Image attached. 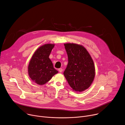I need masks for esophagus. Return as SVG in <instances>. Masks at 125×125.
Returning a JSON list of instances; mask_svg holds the SVG:
<instances>
[{
	"label": "esophagus",
	"mask_w": 125,
	"mask_h": 125,
	"mask_svg": "<svg viewBox=\"0 0 125 125\" xmlns=\"http://www.w3.org/2000/svg\"><path fill=\"white\" fill-rule=\"evenodd\" d=\"M58 71H59V72H62L63 70H62V68H59V69H58Z\"/></svg>",
	"instance_id": "obj_1"
}]
</instances>
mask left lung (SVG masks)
<instances>
[{
  "mask_svg": "<svg viewBox=\"0 0 125 125\" xmlns=\"http://www.w3.org/2000/svg\"><path fill=\"white\" fill-rule=\"evenodd\" d=\"M64 46L68 63L64 75L74 91H84L90 86L94 78L93 60L82 45L69 43L64 44Z\"/></svg>",
  "mask_w": 125,
  "mask_h": 125,
  "instance_id": "8db88e82",
  "label": "left lung"
}]
</instances>
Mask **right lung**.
<instances>
[{"instance_id":"add662e5","label":"right lung","mask_w":125,"mask_h":125,"mask_svg":"<svg viewBox=\"0 0 125 125\" xmlns=\"http://www.w3.org/2000/svg\"><path fill=\"white\" fill-rule=\"evenodd\" d=\"M53 44H46L40 47L33 54L29 64L28 73L34 83L43 85L47 83L58 71L53 67L49 58Z\"/></svg>"}]
</instances>
